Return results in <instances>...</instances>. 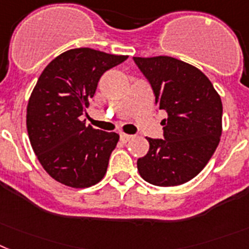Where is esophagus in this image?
Instances as JSON below:
<instances>
[{"label":"esophagus","instance_id":"34e87169","mask_svg":"<svg viewBox=\"0 0 249 249\" xmlns=\"http://www.w3.org/2000/svg\"><path fill=\"white\" fill-rule=\"evenodd\" d=\"M133 135H129V134H121L120 135V139L123 142H125V143H126V142H129V141H131V139H133Z\"/></svg>","mask_w":249,"mask_h":249}]
</instances>
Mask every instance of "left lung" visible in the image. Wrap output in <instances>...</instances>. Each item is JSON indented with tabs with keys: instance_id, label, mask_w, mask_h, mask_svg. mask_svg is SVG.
<instances>
[{
	"instance_id": "left-lung-1",
	"label": "left lung",
	"mask_w": 249,
	"mask_h": 249,
	"mask_svg": "<svg viewBox=\"0 0 249 249\" xmlns=\"http://www.w3.org/2000/svg\"><path fill=\"white\" fill-rule=\"evenodd\" d=\"M134 62L152 86L157 107L167 112L160 121L164 139L147 138L139 175L160 187L182 185L204 170L220 142V96L201 71L182 60L160 55Z\"/></svg>"
}]
</instances>
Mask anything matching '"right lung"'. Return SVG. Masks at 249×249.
Masks as SVG:
<instances>
[{
  "instance_id": "add662e5",
  "label": "right lung",
  "mask_w": 249,
  "mask_h": 249,
  "mask_svg": "<svg viewBox=\"0 0 249 249\" xmlns=\"http://www.w3.org/2000/svg\"><path fill=\"white\" fill-rule=\"evenodd\" d=\"M126 58L76 48L54 58L37 79L26 108L29 139L44 170L62 185L85 189L105 176L119 135L79 118L102 74Z\"/></svg>"
}]
</instances>
